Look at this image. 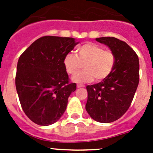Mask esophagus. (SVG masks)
<instances>
[{
    "label": "esophagus",
    "instance_id": "34e87169",
    "mask_svg": "<svg viewBox=\"0 0 153 153\" xmlns=\"http://www.w3.org/2000/svg\"><path fill=\"white\" fill-rule=\"evenodd\" d=\"M76 87H77V88H83V87H85V86H84V85L77 84V85H76Z\"/></svg>",
    "mask_w": 153,
    "mask_h": 153
}]
</instances>
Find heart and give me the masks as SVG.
I'll list each match as a JSON object with an SVG mask.
<instances>
[{"instance_id": "obj_1", "label": "heart", "mask_w": 153, "mask_h": 153, "mask_svg": "<svg viewBox=\"0 0 153 153\" xmlns=\"http://www.w3.org/2000/svg\"><path fill=\"white\" fill-rule=\"evenodd\" d=\"M116 56L110 50H104L102 46L87 43L76 49V55L69 53L63 58L65 70L74 75L84 66V70L76 74L73 80L76 83H89L95 78L96 81L106 79L113 71Z\"/></svg>"}]
</instances>
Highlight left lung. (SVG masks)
Returning <instances> with one entry per match:
<instances>
[{
	"label": "left lung",
	"mask_w": 153,
	"mask_h": 153,
	"mask_svg": "<svg viewBox=\"0 0 153 153\" xmlns=\"http://www.w3.org/2000/svg\"><path fill=\"white\" fill-rule=\"evenodd\" d=\"M96 40L110 48L116 63L106 79L86 86V110L94 120L107 123L120 119L130 106L140 81V62L126 42L113 36Z\"/></svg>",
	"instance_id": "8db88e82"
}]
</instances>
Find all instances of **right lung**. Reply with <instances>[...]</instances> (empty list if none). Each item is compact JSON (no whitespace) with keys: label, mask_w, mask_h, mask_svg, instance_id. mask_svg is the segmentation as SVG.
<instances>
[{"label":"right lung","mask_w":153,"mask_h":153,"mask_svg":"<svg viewBox=\"0 0 153 153\" xmlns=\"http://www.w3.org/2000/svg\"><path fill=\"white\" fill-rule=\"evenodd\" d=\"M77 44L72 37L42 36L19 58L15 77L19 100L25 114L37 125L56 123L76 89L63 61Z\"/></svg>","instance_id":"right-lung-1"}]
</instances>
